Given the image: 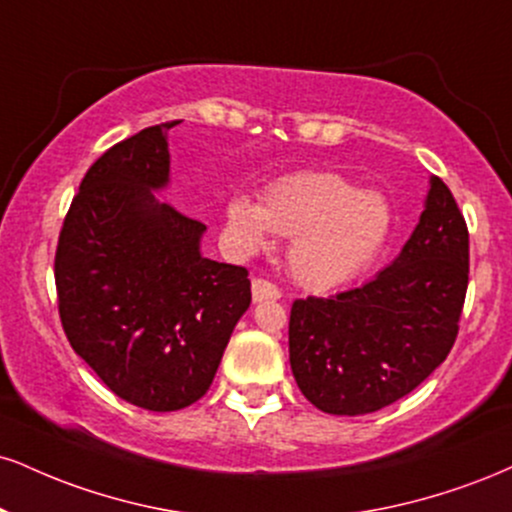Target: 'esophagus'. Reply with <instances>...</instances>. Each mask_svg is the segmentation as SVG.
<instances>
[{
	"mask_svg": "<svg viewBox=\"0 0 512 512\" xmlns=\"http://www.w3.org/2000/svg\"><path fill=\"white\" fill-rule=\"evenodd\" d=\"M281 291L267 279H252V300L262 303V300H279Z\"/></svg>",
	"mask_w": 512,
	"mask_h": 512,
	"instance_id": "obj_1",
	"label": "esophagus"
}]
</instances>
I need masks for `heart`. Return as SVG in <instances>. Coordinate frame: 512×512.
<instances>
[{
    "label": "heart",
    "instance_id": "b5f03b06",
    "mask_svg": "<svg viewBox=\"0 0 512 512\" xmlns=\"http://www.w3.org/2000/svg\"><path fill=\"white\" fill-rule=\"evenodd\" d=\"M226 226L240 252H257L276 236L291 238L288 267L300 286L331 291L377 260L391 233V207L374 190H357L331 171L276 178L262 193L233 195Z\"/></svg>",
    "mask_w": 512,
    "mask_h": 512
}]
</instances>
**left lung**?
Listing matches in <instances>:
<instances>
[{
	"label": "left lung",
	"instance_id": "left-lung-1",
	"mask_svg": "<svg viewBox=\"0 0 512 512\" xmlns=\"http://www.w3.org/2000/svg\"><path fill=\"white\" fill-rule=\"evenodd\" d=\"M470 274L458 202L429 178L420 224L365 286L295 300L288 353L298 389L329 415H367L408 396L451 353Z\"/></svg>",
	"mask_w": 512,
	"mask_h": 512
}]
</instances>
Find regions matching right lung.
<instances>
[{"label": "right lung", "instance_id": "right-lung-1", "mask_svg": "<svg viewBox=\"0 0 512 512\" xmlns=\"http://www.w3.org/2000/svg\"><path fill=\"white\" fill-rule=\"evenodd\" d=\"M174 123L109 147L59 233L54 279L71 348L126 403L171 412L205 396L250 307L248 269L202 255L205 224L159 202Z\"/></svg>", "mask_w": 512, "mask_h": 512}]
</instances>
